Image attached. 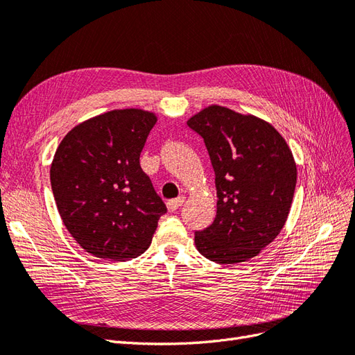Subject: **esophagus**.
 Masks as SVG:
<instances>
[{
    "mask_svg": "<svg viewBox=\"0 0 355 355\" xmlns=\"http://www.w3.org/2000/svg\"><path fill=\"white\" fill-rule=\"evenodd\" d=\"M184 196H178V198H175V199H171V200H168L166 202V207H168V211H171V212H174V211H177L181 205H183V202H184Z\"/></svg>",
    "mask_w": 355,
    "mask_h": 355,
    "instance_id": "esophagus-1",
    "label": "esophagus"
}]
</instances>
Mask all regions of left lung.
I'll list each match as a JSON object with an SVG mask.
<instances>
[{"label": "left lung", "mask_w": 355, "mask_h": 355, "mask_svg": "<svg viewBox=\"0 0 355 355\" xmlns=\"http://www.w3.org/2000/svg\"><path fill=\"white\" fill-rule=\"evenodd\" d=\"M204 138L216 174L217 216L196 232L202 256L220 265L256 257L284 227L297 168L286 139L266 120L209 105L187 120Z\"/></svg>", "instance_id": "obj_1"}]
</instances>
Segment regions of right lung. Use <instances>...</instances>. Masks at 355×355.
Returning <instances> with one entry per match:
<instances>
[{
	"label": "right lung",
	"mask_w": 355,
	"mask_h": 355,
	"mask_svg": "<svg viewBox=\"0 0 355 355\" xmlns=\"http://www.w3.org/2000/svg\"><path fill=\"white\" fill-rule=\"evenodd\" d=\"M155 113L107 111L74 126L50 166L56 207L77 244L99 259L125 261L151 244L166 207L139 166Z\"/></svg>",
	"instance_id": "add662e5"
}]
</instances>
